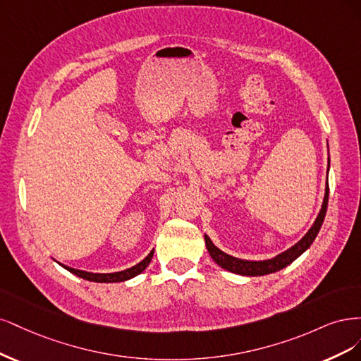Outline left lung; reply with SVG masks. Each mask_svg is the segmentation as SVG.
I'll list each match as a JSON object with an SVG mask.
<instances>
[{
  "mask_svg": "<svg viewBox=\"0 0 361 361\" xmlns=\"http://www.w3.org/2000/svg\"><path fill=\"white\" fill-rule=\"evenodd\" d=\"M329 164H330V159H329ZM327 205H329V184H327V188H325V196H324L321 212L315 220V224H313L312 228L307 231V234L301 238L297 244H294L293 247L285 250L281 255H277V257H274L273 259L246 261V259L234 258V257H231V255H226L225 252L217 249L213 244V241L208 238V235H205L207 250L217 265H220L222 269H225L231 273L241 274V276H264V274L276 273L279 270L285 269V267H288L290 262H294L301 253L306 252L310 247V244L313 243V240L317 238L318 232L322 226L325 213H327Z\"/></svg>",
  "mask_w": 361,
  "mask_h": 361,
  "instance_id": "left-lung-1",
  "label": "left lung"
}]
</instances>
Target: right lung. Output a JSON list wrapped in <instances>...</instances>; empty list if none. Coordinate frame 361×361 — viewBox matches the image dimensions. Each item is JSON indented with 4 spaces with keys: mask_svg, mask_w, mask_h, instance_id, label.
Segmentation results:
<instances>
[{
    "mask_svg": "<svg viewBox=\"0 0 361 361\" xmlns=\"http://www.w3.org/2000/svg\"><path fill=\"white\" fill-rule=\"evenodd\" d=\"M153 253L154 250H151L148 253V257L141 261L139 264L133 265L132 269H127L124 271H117V273H90V271H82V270H76V269H72V267H64L66 270H68L71 273L79 276L85 279V281H90V282H99V283H114V282H124V281H129V279L141 274L148 264L151 262V258H153Z\"/></svg>",
    "mask_w": 361,
    "mask_h": 361,
    "instance_id": "right-lung-1",
    "label": "right lung"
}]
</instances>
